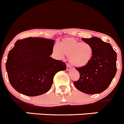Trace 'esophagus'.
<instances>
[{
	"label": "esophagus",
	"instance_id": "34e87169",
	"mask_svg": "<svg viewBox=\"0 0 124 124\" xmlns=\"http://www.w3.org/2000/svg\"><path fill=\"white\" fill-rule=\"evenodd\" d=\"M71 69V66L69 64V63H67V70H69Z\"/></svg>",
	"mask_w": 124,
	"mask_h": 124
}]
</instances>
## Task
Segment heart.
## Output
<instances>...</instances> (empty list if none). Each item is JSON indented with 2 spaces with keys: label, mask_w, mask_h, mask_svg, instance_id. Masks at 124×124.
<instances>
[{
  "label": "heart",
  "mask_w": 124,
  "mask_h": 124,
  "mask_svg": "<svg viewBox=\"0 0 124 124\" xmlns=\"http://www.w3.org/2000/svg\"><path fill=\"white\" fill-rule=\"evenodd\" d=\"M54 51L59 55L69 57L70 63L78 67L86 65L93 54V48L89 43L78 41L72 38H65L61 40Z\"/></svg>",
  "instance_id": "b5f03b06"
}]
</instances>
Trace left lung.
<instances>
[{"instance_id": "1", "label": "left lung", "mask_w": 124, "mask_h": 124, "mask_svg": "<svg viewBox=\"0 0 124 124\" xmlns=\"http://www.w3.org/2000/svg\"><path fill=\"white\" fill-rule=\"evenodd\" d=\"M82 40L92 46L93 54L86 65L76 68L80 76L73 84L85 93H100L108 87L116 73V53L110 43L98 37L83 38Z\"/></svg>"}]
</instances>
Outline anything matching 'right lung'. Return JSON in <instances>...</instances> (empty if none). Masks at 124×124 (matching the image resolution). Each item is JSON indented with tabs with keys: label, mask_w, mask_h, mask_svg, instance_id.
I'll list each match as a JSON object with an SVG mask.
<instances>
[{
	"label": "right lung",
	"mask_w": 124,
	"mask_h": 124,
	"mask_svg": "<svg viewBox=\"0 0 124 124\" xmlns=\"http://www.w3.org/2000/svg\"><path fill=\"white\" fill-rule=\"evenodd\" d=\"M54 40L28 37L17 40L9 51L6 70L9 81L16 91L26 96H37L51 87L54 76L67 69L66 64L49 55Z\"/></svg>",
	"instance_id": "right-lung-1"
}]
</instances>
